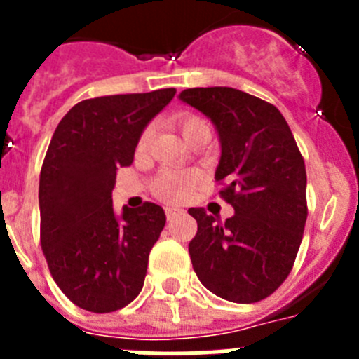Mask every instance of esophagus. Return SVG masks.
Returning a JSON list of instances; mask_svg holds the SVG:
<instances>
[{
    "label": "esophagus",
    "instance_id": "esophagus-1",
    "mask_svg": "<svg viewBox=\"0 0 359 359\" xmlns=\"http://www.w3.org/2000/svg\"><path fill=\"white\" fill-rule=\"evenodd\" d=\"M183 214L182 208H177V207H167L165 208V215H167V219H172L176 217V215Z\"/></svg>",
    "mask_w": 359,
    "mask_h": 359
}]
</instances>
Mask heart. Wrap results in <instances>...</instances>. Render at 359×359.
Segmentation results:
<instances>
[{"label":"heart","instance_id":"obj_1","mask_svg":"<svg viewBox=\"0 0 359 359\" xmlns=\"http://www.w3.org/2000/svg\"><path fill=\"white\" fill-rule=\"evenodd\" d=\"M180 123V129H182L183 136H185V140L189 138V135L194 131L196 128L203 126V120L199 116L194 115H187L182 116V118L177 120ZM152 136V128L144 129L142 133L140 140H138V149H145L151 142ZM199 183V174L198 172H182V170H163L160 172V176L156 177V182H154V192H156L158 198H161L163 201H183L185 198H189L190 192L194 190V187Z\"/></svg>","mask_w":359,"mask_h":359}]
</instances>
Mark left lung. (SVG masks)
<instances>
[{
  "label": "left lung",
  "instance_id": "8db88e82",
  "mask_svg": "<svg viewBox=\"0 0 359 359\" xmlns=\"http://www.w3.org/2000/svg\"><path fill=\"white\" fill-rule=\"evenodd\" d=\"M180 100L210 118L221 158L215 182L236 214L226 223L190 208L198 233L189 244L201 284L217 297L253 304L293 268L307 219L306 165L280 111L233 88H190Z\"/></svg>",
  "mask_w": 359,
  "mask_h": 359
}]
</instances>
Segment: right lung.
<instances>
[{
    "label": "right lung",
    "mask_w": 359,
    "mask_h": 359,
    "mask_svg": "<svg viewBox=\"0 0 359 359\" xmlns=\"http://www.w3.org/2000/svg\"><path fill=\"white\" fill-rule=\"evenodd\" d=\"M176 95H109L75 104L59 122L39 177L41 246L75 306L111 313L144 287L149 253L165 226L160 205L113 210L116 169L129 167L142 133Z\"/></svg>",
    "instance_id": "add662e5"
}]
</instances>
